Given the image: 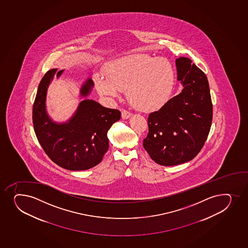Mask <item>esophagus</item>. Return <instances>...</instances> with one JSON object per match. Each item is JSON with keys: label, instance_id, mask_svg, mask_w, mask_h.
I'll return each instance as SVG.
<instances>
[{"label": "esophagus", "instance_id": "1", "mask_svg": "<svg viewBox=\"0 0 248 248\" xmlns=\"http://www.w3.org/2000/svg\"><path fill=\"white\" fill-rule=\"evenodd\" d=\"M132 114L130 112L126 110V109H123L122 110V118L124 120H127L128 118L130 117Z\"/></svg>", "mask_w": 248, "mask_h": 248}]
</instances>
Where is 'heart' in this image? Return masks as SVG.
<instances>
[{"mask_svg": "<svg viewBox=\"0 0 248 248\" xmlns=\"http://www.w3.org/2000/svg\"><path fill=\"white\" fill-rule=\"evenodd\" d=\"M107 74L97 73L94 81L105 96H118L127 89L133 104L145 110H156L171 98L174 69L165 59L147 55L123 56L110 62Z\"/></svg>", "mask_w": 248, "mask_h": 248, "instance_id": "obj_1", "label": "heart"}]
</instances>
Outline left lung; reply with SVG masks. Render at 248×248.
Segmentation results:
<instances>
[{"mask_svg":"<svg viewBox=\"0 0 248 248\" xmlns=\"http://www.w3.org/2000/svg\"><path fill=\"white\" fill-rule=\"evenodd\" d=\"M177 79L184 89L148 117L143 147L155 162L165 166L192 160L211 129L213 107L207 78L190 59H176Z\"/></svg>","mask_w":248,"mask_h":248,"instance_id":"obj_1","label":"left lung"}]
</instances>
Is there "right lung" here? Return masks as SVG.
Returning a JSON list of instances; mask_svg holds the SVG:
<instances>
[{
    "mask_svg": "<svg viewBox=\"0 0 248 248\" xmlns=\"http://www.w3.org/2000/svg\"><path fill=\"white\" fill-rule=\"evenodd\" d=\"M63 72L51 69L41 80L32 107L33 128L46 154L56 165L68 170H86L101 162L109 148L107 132L120 120L121 112L86 98L94 87L88 78L80 88L83 100L72 117L55 122L46 111V93L55 75L59 78Z\"/></svg>",
    "mask_w": 248,
    "mask_h": 248,
    "instance_id": "obj_1",
    "label": "right lung"
}]
</instances>
